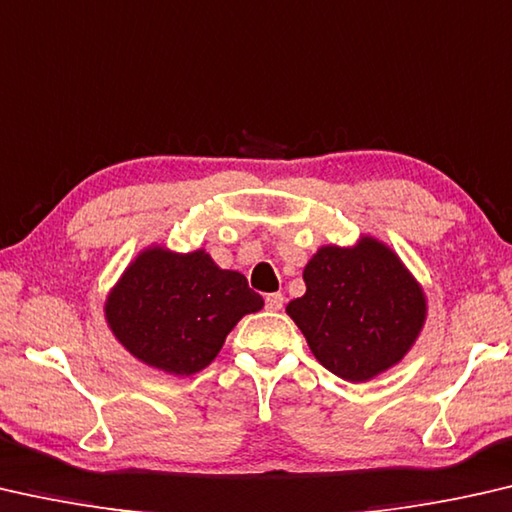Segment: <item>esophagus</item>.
Instances as JSON below:
<instances>
[{
	"label": "esophagus",
	"instance_id": "34e87169",
	"mask_svg": "<svg viewBox=\"0 0 512 512\" xmlns=\"http://www.w3.org/2000/svg\"><path fill=\"white\" fill-rule=\"evenodd\" d=\"M283 301H286V299H283L281 292H272V295L265 297V308H267V311H281Z\"/></svg>",
	"mask_w": 512,
	"mask_h": 512
}]
</instances>
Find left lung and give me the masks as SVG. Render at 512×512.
<instances>
[{
    "label": "left lung",
    "instance_id": "obj_1",
    "mask_svg": "<svg viewBox=\"0 0 512 512\" xmlns=\"http://www.w3.org/2000/svg\"><path fill=\"white\" fill-rule=\"evenodd\" d=\"M306 295L286 313L326 370L351 383L390 370L415 345L426 297L415 276L381 240L324 245L304 267Z\"/></svg>",
    "mask_w": 512,
    "mask_h": 512
}]
</instances>
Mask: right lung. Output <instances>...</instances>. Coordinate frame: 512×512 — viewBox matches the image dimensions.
Returning <instances> with one entry per match:
<instances>
[{
  "label": "right lung",
  "mask_w": 512,
  "mask_h": 512,
  "mask_svg": "<svg viewBox=\"0 0 512 512\" xmlns=\"http://www.w3.org/2000/svg\"><path fill=\"white\" fill-rule=\"evenodd\" d=\"M261 308L263 297L245 276L217 267L204 249L177 254L149 247L108 292L104 313L131 356L190 376L213 363L242 317Z\"/></svg>",
  "instance_id": "1"
}]
</instances>
